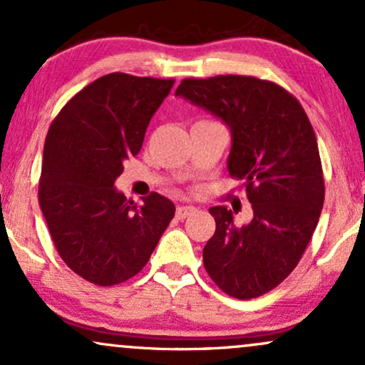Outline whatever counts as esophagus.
Returning a JSON list of instances; mask_svg holds the SVG:
<instances>
[{"instance_id": "obj_1", "label": "esophagus", "mask_w": 365, "mask_h": 365, "mask_svg": "<svg viewBox=\"0 0 365 365\" xmlns=\"http://www.w3.org/2000/svg\"><path fill=\"white\" fill-rule=\"evenodd\" d=\"M197 209L194 206H180L177 207V217L178 220H185L190 215H194Z\"/></svg>"}]
</instances>
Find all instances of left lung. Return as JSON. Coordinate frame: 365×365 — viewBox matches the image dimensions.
Returning <instances> with one entry per match:
<instances>
[{
	"instance_id": "obj_1",
	"label": "left lung",
	"mask_w": 365,
	"mask_h": 365,
	"mask_svg": "<svg viewBox=\"0 0 365 365\" xmlns=\"http://www.w3.org/2000/svg\"><path fill=\"white\" fill-rule=\"evenodd\" d=\"M177 96L230 127L228 171L245 182L254 212L250 223L238 226L230 209H209L216 232L202 250L204 267L230 297H261L295 269L324 204L311 121L290 92L247 75L185 78Z\"/></svg>"
}]
</instances>
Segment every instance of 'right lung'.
I'll list each match as a JSON object with an SVG mask.
<instances>
[{"label": "right lung", "instance_id": "add662e5", "mask_svg": "<svg viewBox=\"0 0 365 365\" xmlns=\"http://www.w3.org/2000/svg\"><path fill=\"white\" fill-rule=\"evenodd\" d=\"M173 83L104 75L61 108L46 135L39 206L60 257L99 287L139 273L175 216V204L156 192L135 204L115 188Z\"/></svg>", "mask_w": 365, "mask_h": 365}]
</instances>
